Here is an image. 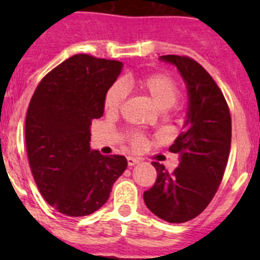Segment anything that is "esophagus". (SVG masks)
Segmentation results:
<instances>
[{
  "instance_id": "1",
  "label": "esophagus",
  "mask_w": 260,
  "mask_h": 260,
  "mask_svg": "<svg viewBox=\"0 0 260 260\" xmlns=\"http://www.w3.org/2000/svg\"><path fill=\"white\" fill-rule=\"evenodd\" d=\"M138 162H139V158L133 157V156H127V164H128V167H134V165H137Z\"/></svg>"
}]
</instances>
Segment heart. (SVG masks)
<instances>
[{
  "label": "heart",
  "mask_w": 260,
  "mask_h": 260,
  "mask_svg": "<svg viewBox=\"0 0 260 260\" xmlns=\"http://www.w3.org/2000/svg\"><path fill=\"white\" fill-rule=\"evenodd\" d=\"M134 83L141 92L152 100L158 110L169 113L177 108V100L180 98L181 88L177 80L165 73H153L146 77L138 78L135 82H116L107 89L104 96V109L107 113L116 114L122 108L127 96L126 87ZM127 142L133 150H142L147 143V139L141 132L133 130L127 134Z\"/></svg>",
  "instance_id": "heart-1"
}]
</instances>
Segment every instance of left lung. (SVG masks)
<instances>
[{
	"label": "left lung",
	"instance_id": "8db88e82",
	"mask_svg": "<svg viewBox=\"0 0 260 260\" xmlns=\"http://www.w3.org/2000/svg\"><path fill=\"white\" fill-rule=\"evenodd\" d=\"M177 66L189 93L185 130L169 151L180 165L168 172L153 161L157 177L144 191L148 210L168 222H185L206 210L221 183L232 141V118L221 89L207 70L187 56H161Z\"/></svg>",
	"mask_w": 260,
	"mask_h": 260
}]
</instances>
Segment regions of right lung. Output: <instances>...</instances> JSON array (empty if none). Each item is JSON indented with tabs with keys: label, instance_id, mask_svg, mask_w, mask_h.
Returning <instances> with one entry per match:
<instances>
[{
	"label": "right lung",
	"instance_id": "add662e5",
	"mask_svg": "<svg viewBox=\"0 0 260 260\" xmlns=\"http://www.w3.org/2000/svg\"><path fill=\"white\" fill-rule=\"evenodd\" d=\"M122 62L75 54L36 87L26 117V147L41 195L66 216H86L108 201L127 167L125 156L89 148V126L104 113V96Z\"/></svg>",
	"mask_w": 260,
	"mask_h": 260
}]
</instances>
